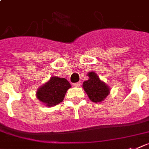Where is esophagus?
<instances>
[{
	"instance_id": "1",
	"label": "esophagus",
	"mask_w": 149,
	"mask_h": 149,
	"mask_svg": "<svg viewBox=\"0 0 149 149\" xmlns=\"http://www.w3.org/2000/svg\"><path fill=\"white\" fill-rule=\"evenodd\" d=\"M81 82H77V83L74 84V87H77V88H78V87H80V86H81Z\"/></svg>"
}]
</instances>
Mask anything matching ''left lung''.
Segmentation results:
<instances>
[{"instance_id": "left-lung-1", "label": "left lung", "mask_w": 149, "mask_h": 149, "mask_svg": "<svg viewBox=\"0 0 149 149\" xmlns=\"http://www.w3.org/2000/svg\"><path fill=\"white\" fill-rule=\"evenodd\" d=\"M88 80L83 83L84 90L92 102L100 103L110 94V88L100 79L95 72H88Z\"/></svg>"}]
</instances>
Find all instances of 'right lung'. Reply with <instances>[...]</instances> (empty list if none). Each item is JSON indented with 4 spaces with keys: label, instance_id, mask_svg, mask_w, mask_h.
I'll use <instances>...</instances> for the list:
<instances>
[{
    "label": "right lung",
    "instance_id": "1",
    "mask_svg": "<svg viewBox=\"0 0 149 149\" xmlns=\"http://www.w3.org/2000/svg\"><path fill=\"white\" fill-rule=\"evenodd\" d=\"M72 86L65 78L52 77L36 91V97L47 107L60 104L64 100L66 92Z\"/></svg>",
    "mask_w": 149,
    "mask_h": 149
}]
</instances>
